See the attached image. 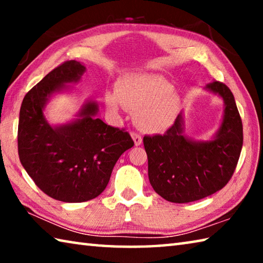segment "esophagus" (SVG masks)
Instances as JSON below:
<instances>
[{
    "label": "esophagus",
    "instance_id": "obj_1",
    "mask_svg": "<svg viewBox=\"0 0 263 263\" xmlns=\"http://www.w3.org/2000/svg\"><path fill=\"white\" fill-rule=\"evenodd\" d=\"M131 137H132L133 141H135V145H136V146L141 145L142 138H141V136L139 135V133H138V132H131Z\"/></svg>",
    "mask_w": 263,
    "mask_h": 263
}]
</instances>
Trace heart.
I'll return each mask as SVG.
<instances>
[{
	"label": "heart",
	"instance_id": "1",
	"mask_svg": "<svg viewBox=\"0 0 263 263\" xmlns=\"http://www.w3.org/2000/svg\"><path fill=\"white\" fill-rule=\"evenodd\" d=\"M119 104L135 115L136 125L147 133H161L174 123L179 96L172 84L159 75H126L116 86L115 96H106V106L117 112Z\"/></svg>",
	"mask_w": 263,
	"mask_h": 263
}]
</instances>
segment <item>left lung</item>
<instances>
[{"instance_id": "left-lung-1", "label": "left lung", "mask_w": 263, "mask_h": 263, "mask_svg": "<svg viewBox=\"0 0 263 263\" xmlns=\"http://www.w3.org/2000/svg\"><path fill=\"white\" fill-rule=\"evenodd\" d=\"M205 89L225 103L222 123L212 140L186 138L181 115L164 135L144 137L151 185L168 202H195L217 193L228 184L237 167L243 135L234 96L219 81L208 83Z\"/></svg>"}]
</instances>
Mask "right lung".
<instances>
[{"label":"right lung","instance_id":"add662e5","mask_svg":"<svg viewBox=\"0 0 263 263\" xmlns=\"http://www.w3.org/2000/svg\"><path fill=\"white\" fill-rule=\"evenodd\" d=\"M86 67L62 62L28 91L18 122V155L35 185L50 197L67 203L92 199L103 193L119 157L131 148V136L96 118L97 104L88 102L79 118L53 127L43 109L53 92L78 82Z\"/></svg>","mask_w":263,"mask_h":263}]
</instances>
